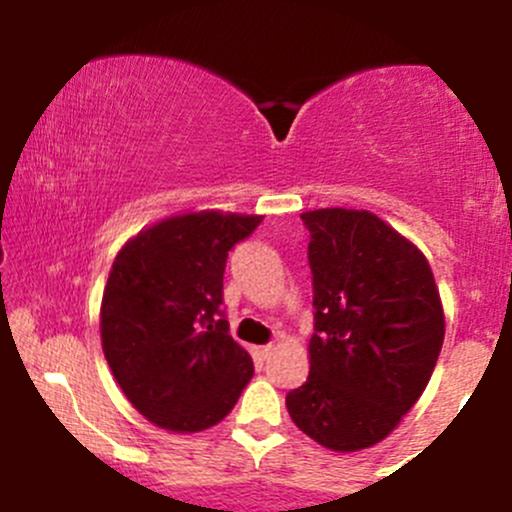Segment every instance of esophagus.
<instances>
[{"mask_svg":"<svg viewBox=\"0 0 512 512\" xmlns=\"http://www.w3.org/2000/svg\"><path fill=\"white\" fill-rule=\"evenodd\" d=\"M252 354H255V358H260V361H267V358L274 354V344L255 346V351H252Z\"/></svg>","mask_w":512,"mask_h":512,"instance_id":"obj_1","label":"esophagus"}]
</instances>
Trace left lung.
Wrapping results in <instances>:
<instances>
[{"mask_svg": "<svg viewBox=\"0 0 512 512\" xmlns=\"http://www.w3.org/2000/svg\"><path fill=\"white\" fill-rule=\"evenodd\" d=\"M310 231V375L286 395L293 424L337 452L380 443L414 407L445 337L431 267L370 211L301 214Z\"/></svg>", "mask_w": 512, "mask_h": 512, "instance_id": "1", "label": "left lung"}]
</instances>
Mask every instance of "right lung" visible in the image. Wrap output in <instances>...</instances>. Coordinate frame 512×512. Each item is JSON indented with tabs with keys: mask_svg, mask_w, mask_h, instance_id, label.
Masks as SVG:
<instances>
[{
	"mask_svg": "<svg viewBox=\"0 0 512 512\" xmlns=\"http://www.w3.org/2000/svg\"><path fill=\"white\" fill-rule=\"evenodd\" d=\"M262 216L199 211L146 228L117 252L101 305L103 354L125 397L175 433L216 426L250 383L228 334L223 269Z\"/></svg>",
	"mask_w": 512,
	"mask_h": 512,
	"instance_id": "1",
	"label": "right lung"
}]
</instances>
